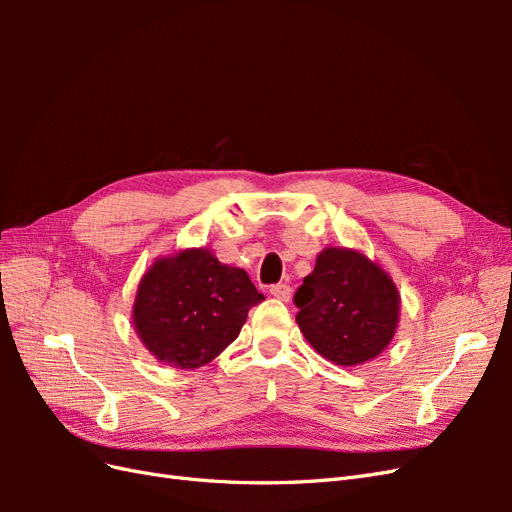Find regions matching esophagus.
Returning a JSON list of instances; mask_svg holds the SVG:
<instances>
[{
    "label": "esophagus",
    "instance_id": "obj_1",
    "mask_svg": "<svg viewBox=\"0 0 512 512\" xmlns=\"http://www.w3.org/2000/svg\"><path fill=\"white\" fill-rule=\"evenodd\" d=\"M269 292L280 301H290V297H292V288L288 284H275V286H271Z\"/></svg>",
    "mask_w": 512,
    "mask_h": 512
}]
</instances>
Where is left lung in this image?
<instances>
[{"label":"left lung","mask_w":512,"mask_h":512,"mask_svg":"<svg viewBox=\"0 0 512 512\" xmlns=\"http://www.w3.org/2000/svg\"><path fill=\"white\" fill-rule=\"evenodd\" d=\"M294 305L307 344L335 365L356 367L393 342L401 297L376 260L350 247H324Z\"/></svg>","instance_id":"obj_1"}]
</instances>
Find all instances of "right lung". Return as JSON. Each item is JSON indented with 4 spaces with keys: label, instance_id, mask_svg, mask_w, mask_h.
<instances>
[{
    "label": "right lung",
    "instance_id": "add662e5",
    "mask_svg": "<svg viewBox=\"0 0 512 512\" xmlns=\"http://www.w3.org/2000/svg\"><path fill=\"white\" fill-rule=\"evenodd\" d=\"M265 301L250 275L207 247L162 256L138 282L132 322L151 356L177 369L211 363L241 333L250 307Z\"/></svg>",
    "mask_w": 512,
    "mask_h": 512
}]
</instances>
